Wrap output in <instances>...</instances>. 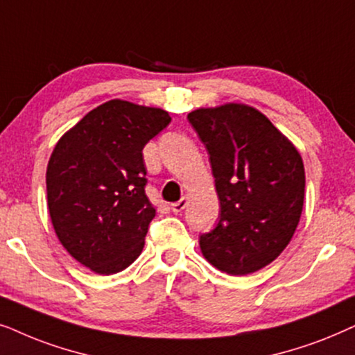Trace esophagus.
<instances>
[{
    "label": "esophagus",
    "instance_id": "esophagus-1",
    "mask_svg": "<svg viewBox=\"0 0 355 355\" xmlns=\"http://www.w3.org/2000/svg\"><path fill=\"white\" fill-rule=\"evenodd\" d=\"M187 202H188L187 198H182L180 201L172 202V205H170V209H172L173 212H182L187 207Z\"/></svg>",
    "mask_w": 355,
    "mask_h": 355
}]
</instances>
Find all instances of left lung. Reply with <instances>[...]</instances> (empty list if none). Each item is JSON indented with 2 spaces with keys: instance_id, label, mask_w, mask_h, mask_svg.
<instances>
[{
  "instance_id": "1",
  "label": "left lung",
  "mask_w": 355,
  "mask_h": 355,
  "mask_svg": "<svg viewBox=\"0 0 355 355\" xmlns=\"http://www.w3.org/2000/svg\"><path fill=\"white\" fill-rule=\"evenodd\" d=\"M188 121L209 154L220 201L219 222L200 237L201 252L232 276L258 271L279 257L300 220V154L263 113L243 103L200 108Z\"/></svg>"
}]
</instances>
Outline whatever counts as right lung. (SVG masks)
<instances>
[{"instance_id":"add662e5","label":"right lung","mask_w":355,"mask_h":355,"mask_svg":"<svg viewBox=\"0 0 355 355\" xmlns=\"http://www.w3.org/2000/svg\"><path fill=\"white\" fill-rule=\"evenodd\" d=\"M170 120L160 108L116 98L55 146L46 168L51 224L71 257L94 272L123 271L143 252L155 216L143 149Z\"/></svg>"}]
</instances>
